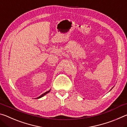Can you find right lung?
Instances as JSON below:
<instances>
[{
	"mask_svg": "<svg viewBox=\"0 0 127 127\" xmlns=\"http://www.w3.org/2000/svg\"><path fill=\"white\" fill-rule=\"evenodd\" d=\"M50 90H49V91H47V92H45V93L44 94H42L41 95V96H39V97H38L37 98H41V97H42V96H44V95H46V94H48V93H49V92H50Z\"/></svg>",
	"mask_w": 127,
	"mask_h": 127,
	"instance_id": "obj_1",
	"label": "right lung"
}]
</instances>
